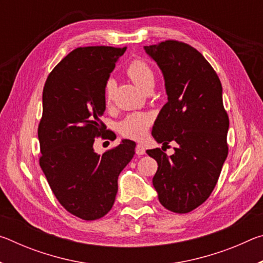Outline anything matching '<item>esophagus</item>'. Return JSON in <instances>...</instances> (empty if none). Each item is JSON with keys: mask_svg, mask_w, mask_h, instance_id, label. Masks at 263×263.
<instances>
[{"mask_svg": "<svg viewBox=\"0 0 263 263\" xmlns=\"http://www.w3.org/2000/svg\"><path fill=\"white\" fill-rule=\"evenodd\" d=\"M145 152H146V149H145L144 146L140 145V144H138L136 146V154L137 155H144Z\"/></svg>", "mask_w": 263, "mask_h": 263, "instance_id": "34e87169", "label": "esophagus"}]
</instances>
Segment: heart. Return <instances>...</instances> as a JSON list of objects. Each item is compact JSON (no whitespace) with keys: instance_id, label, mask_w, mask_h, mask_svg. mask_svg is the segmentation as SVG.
Wrapping results in <instances>:
<instances>
[{"instance_id":"1","label":"heart","mask_w":263,"mask_h":263,"mask_svg":"<svg viewBox=\"0 0 263 263\" xmlns=\"http://www.w3.org/2000/svg\"><path fill=\"white\" fill-rule=\"evenodd\" d=\"M125 73L133 82H135L141 90L153 89L154 86V72L147 62L136 59L127 65ZM115 81L112 79L106 80L104 84V100L106 103H110L114 99ZM152 125V117L145 112H133L127 115L123 121L119 123V132L123 136L132 139H142Z\"/></svg>"}]
</instances>
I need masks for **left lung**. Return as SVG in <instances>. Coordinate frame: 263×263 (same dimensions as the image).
Segmentation results:
<instances>
[{
    "label": "left lung",
    "instance_id": "obj_1",
    "mask_svg": "<svg viewBox=\"0 0 263 263\" xmlns=\"http://www.w3.org/2000/svg\"><path fill=\"white\" fill-rule=\"evenodd\" d=\"M164 79L168 102L155 119L157 142H176L168 157L160 148L146 151L157 160L153 185L169 211L186 213L211 195L229 153V116L215 69L188 44L166 41L144 47Z\"/></svg>",
    "mask_w": 263,
    "mask_h": 263
}]
</instances>
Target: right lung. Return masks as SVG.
Segmentation results:
<instances>
[{
    "instance_id": "1",
    "label": "right lung",
    "mask_w": 263,
    "mask_h": 263,
    "mask_svg": "<svg viewBox=\"0 0 263 263\" xmlns=\"http://www.w3.org/2000/svg\"><path fill=\"white\" fill-rule=\"evenodd\" d=\"M126 47H79L48 75L38 126L39 163L66 210L84 220L108 213L118 191V176L135 155L136 142L124 139L97 154L92 145L103 135L104 84Z\"/></svg>"
}]
</instances>
